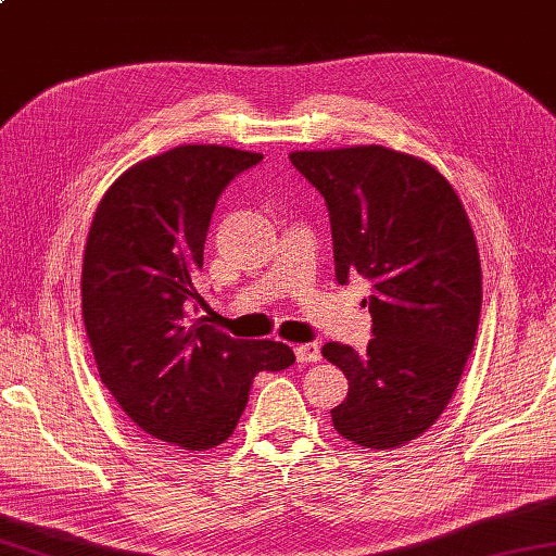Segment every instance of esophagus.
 <instances>
[{
  "mask_svg": "<svg viewBox=\"0 0 556 556\" xmlns=\"http://www.w3.org/2000/svg\"><path fill=\"white\" fill-rule=\"evenodd\" d=\"M296 358L301 364H315L320 362V344L311 342V344H299L296 346Z\"/></svg>",
  "mask_w": 556,
  "mask_h": 556,
  "instance_id": "34e87169",
  "label": "esophagus"
}]
</instances>
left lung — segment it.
Instances as JSON below:
<instances>
[{
	"label": "left lung",
	"instance_id": "left-lung-1",
	"mask_svg": "<svg viewBox=\"0 0 556 556\" xmlns=\"http://www.w3.org/2000/svg\"><path fill=\"white\" fill-rule=\"evenodd\" d=\"M289 161L328 204L337 281L371 285L366 352L323 346L350 380L332 424L364 448H397L448 407L475 346L482 267L470 219L453 185L417 156L371 144Z\"/></svg>",
	"mask_w": 556,
	"mask_h": 556
}]
</instances>
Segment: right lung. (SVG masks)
Returning <instances> with one entry per match:
<instances>
[{
  "instance_id": "obj_1",
  "label": "right lung",
  "mask_w": 556,
  "mask_h": 556,
  "mask_svg": "<svg viewBox=\"0 0 556 556\" xmlns=\"http://www.w3.org/2000/svg\"><path fill=\"white\" fill-rule=\"evenodd\" d=\"M263 161L185 144L137 163L105 192L81 269V311L98 374L141 431L185 451L231 437L260 371L296 356L275 340H236L194 318V289L216 200Z\"/></svg>"
}]
</instances>
